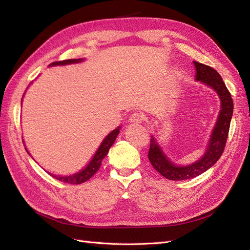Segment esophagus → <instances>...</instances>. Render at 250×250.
I'll list each match as a JSON object with an SVG mask.
<instances>
[{
	"instance_id": "esophagus-1",
	"label": "esophagus",
	"mask_w": 250,
	"mask_h": 250,
	"mask_svg": "<svg viewBox=\"0 0 250 250\" xmlns=\"http://www.w3.org/2000/svg\"><path fill=\"white\" fill-rule=\"evenodd\" d=\"M142 121H143L142 116L139 112H134L129 117V122L133 123V124H140V123H142Z\"/></svg>"
}]
</instances>
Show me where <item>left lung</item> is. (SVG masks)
I'll return each mask as SVG.
<instances>
[{
    "label": "left lung",
    "mask_w": 250,
    "mask_h": 250,
    "mask_svg": "<svg viewBox=\"0 0 250 250\" xmlns=\"http://www.w3.org/2000/svg\"><path fill=\"white\" fill-rule=\"evenodd\" d=\"M196 69L195 80L201 82L214 89L220 100V111L217 118L215 126L210 132L208 142L207 144L203 155L188 165H177L165 153V151L155 138L151 135V143L149 149V161L153 168L161 173L164 177L170 180H185L194 178L208 171L218 162L222 155L228 140L230 121L232 117L233 103L228 87L225 86L219 73L213 67L193 62Z\"/></svg>",
    "instance_id": "left-lung-1"
}]
</instances>
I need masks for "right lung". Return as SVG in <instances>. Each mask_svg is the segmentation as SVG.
I'll use <instances>...</instances> for the list:
<instances>
[{
	"instance_id": "right-lung-1",
	"label": "right lung",
	"mask_w": 250,
	"mask_h": 250,
	"mask_svg": "<svg viewBox=\"0 0 250 250\" xmlns=\"http://www.w3.org/2000/svg\"><path fill=\"white\" fill-rule=\"evenodd\" d=\"M85 58H79V59H67V60H63V62H56L51 63L49 66H57V65H67V64H74V63H80L82 62H84ZM28 88V87H27ZM24 95H22V98H24ZM22 98H21V105L22 103ZM120 129L121 127H117L116 129H113L111 132H109L106 137L104 138V140L102 141V143L100 144V146L98 147L97 151L95 152V154L93 155V157L90 158L89 162L87 163V165L85 166L84 168L81 169L80 171L70 174V175H56V174H53L51 172H48L52 177H54L55 179L62 181V183H66V184H72V185H79L82 183H85L86 180H88L90 177H92L94 174L99 170L101 163L103 161V158L107 155L109 148L112 146V144L115 143L118 134L120 133ZM24 142V141H22ZM26 151L28 152V154L31 156V154L29 153V151L27 150V148L25 147ZM47 172V171H46Z\"/></svg>"
}]
</instances>
